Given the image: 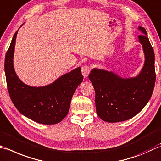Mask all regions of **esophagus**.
<instances>
[{
  "label": "esophagus",
  "mask_w": 161,
  "mask_h": 161,
  "mask_svg": "<svg viewBox=\"0 0 161 161\" xmlns=\"http://www.w3.org/2000/svg\"><path fill=\"white\" fill-rule=\"evenodd\" d=\"M90 72V67L89 66H84L81 69V73L83 74V76L86 78L88 76Z\"/></svg>",
  "instance_id": "34e87169"
}]
</instances>
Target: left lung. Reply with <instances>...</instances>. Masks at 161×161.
I'll return each mask as SVG.
<instances>
[{
	"mask_svg": "<svg viewBox=\"0 0 161 161\" xmlns=\"http://www.w3.org/2000/svg\"><path fill=\"white\" fill-rule=\"evenodd\" d=\"M145 63L136 77L122 78L113 71L94 68L89 79L95 90L97 113L102 120L114 123L130 119L138 114L152 97L156 81L153 49L147 31L138 27Z\"/></svg>",
	"mask_w": 161,
	"mask_h": 161,
	"instance_id": "1",
	"label": "left lung"
}]
</instances>
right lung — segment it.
Segmentation results:
<instances>
[{
	"mask_svg": "<svg viewBox=\"0 0 161 161\" xmlns=\"http://www.w3.org/2000/svg\"><path fill=\"white\" fill-rule=\"evenodd\" d=\"M15 32L5 55V72L9 97L23 115L42 124L59 123L67 116L71 98L83 79L78 67L63 74L53 83L32 87L19 79L14 68Z\"/></svg>",
	"mask_w": 161,
	"mask_h": 161,
	"instance_id": "obj_1",
	"label": "right lung"
}]
</instances>
